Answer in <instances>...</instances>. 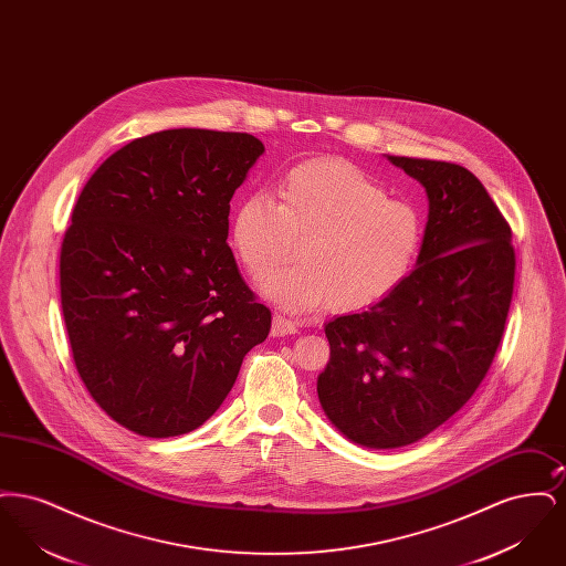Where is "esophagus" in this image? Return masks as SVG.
<instances>
[{"label":"esophagus","instance_id":"34e87169","mask_svg":"<svg viewBox=\"0 0 566 566\" xmlns=\"http://www.w3.org/2000/svg\"><path fill=\"white\" fill-rule=\"evenodd\" d=\"M296 323L293 321H289L286 316H282V314H275L273 316V321H271V335L273 337H282V335H291V333H296Z\"/></svg>","mask_w":566,"mask_h":566}]
</instances>
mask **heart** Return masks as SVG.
<instances>
[{"instance_id": "b5f03b06", "label": "heart", "mask_w": 566, "mask_h": 566, "mask_svg": "<svg viewBox=\"0 0 566 566\" xmlns=\"http://www.w3.org/2000/svg\"><path fill=\"white\" fill-rule=\"evenodd\" d=\"M424 240L420 214L388 197L354 163L312 159L291 167L277 185V203L263 195L240 201L231 245L243 270L263 277V291L293 312L369 310L392 295L416 268Z\"/></svg>"}]
</instances>
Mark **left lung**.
I'll return each instance as SVG.
<instances>
[{
    "label": "left lung",
    "mask_w": 566,
    "mask_h": 566,
    "mask_svg": "<svg viewBox=\"0 0 566 566\" xmlns=\"http://www.w3.org/2000/svg\"><path fill=\"white\" fill-rule=\"evenodd\" d=\"M429 195L418 268L360 314L324 326L318 399L354 443L422 439L467 403L499 350L515 280L512 227L462 165L388 157Z\"/></svg>",
    "instance_id": "8db88e82"
}]
</instances>
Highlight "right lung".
I'll return each instance as SVG.
<instances>
[{
	"label": "right lung",
	"instance_id": "1",
	"mask_svg": "<svg viewBox=\"0 0 566 566\" xmlns=\"http://www.w3.org/2000/svg\"><path fill=\"white\" fill-rule=\"evenodd\" d=\"M265 146L167 129L116 150L84 185L61 243V310L82 381L144 437L201 427L271 312L243 282L229 201Z\"/></svg>",
	"mask_w": 566,
	"mask_h": 566
}]
</instances>
